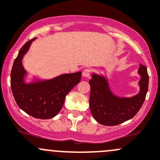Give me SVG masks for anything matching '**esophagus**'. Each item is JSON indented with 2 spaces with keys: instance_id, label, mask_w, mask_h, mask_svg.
Segmentation results:
<instances>
[{
  "instance_id": "obj_1",
  "label": "esophagus",
  "mask_w": 160,
  "mask_h": 160,
  "mask_svg": "<svg viewBox=\"0 0 160 160\" xmlns=\"http://www.w3.org/2000/svg\"><path fill=\"white\" fill-rule=\"evenodd\" d=\"M90 70L89 69H85L82 72V76L85 78H89L90 76Z\"/></svg>"
}]
</instances>
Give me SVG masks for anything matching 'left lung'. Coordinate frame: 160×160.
<instances>
[{"mask_svg":"<svg viewBox=\"0 0 160 160\" xmlns=\"http://www.w3.org/2000/svg\"><path fill=\"white\" fill-rule=\"evenodd\" d=\"M138 74L141 75L140 92L132 97L114 95L104 76L92 74V78L89 80V107L92 117L99 123L104 126H116L132 118L139 112L148 89L147 68L140 64Z\"/></svg>","mask_w":160,"mask_h":160,"instance_id":"1","label":"left lung"}]
</instances>
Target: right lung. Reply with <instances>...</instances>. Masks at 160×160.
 I'll list each match as a JSON object with an SVG mask.
<instances>
[{
  "mask_svg": "<svg viewBox=\"0 0 160 160\" xmlns=\"http://www.w3.org/2000/svg\"><path fill=\"white\" fill-rule=\"evenodd\" d=\"M19 50L11 71V87L16 104L28 115L41 119L53 118L61 110L67 94L81 81L82 72L63 74L49 80L25 82L27 71L22 60L32 42Z\"/></svg>",
  "mask_w": 160,
  "mask_h": 160,
  "instance_id": "right-lung-1",
  "label": "right lung"
}]
</instances>
